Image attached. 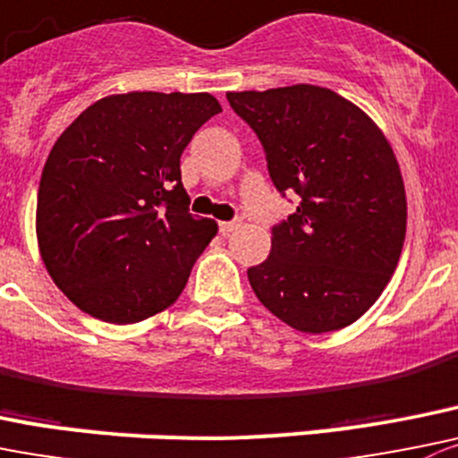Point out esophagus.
Returning <instances> with one entry per match:
<instances>
[{"mask_svg":"<svg viewBox=\"0 0 458 458\" xmlns=\"http://www.w3.org/2000/svg\"><path fill=\"white\" fill-rule=\"evenodd\" d=\"M237 228H239V221H221L219 224L221 234H230V233H234Z\"/></svg>","mask_w":458,"mask_h":458,"instance_id":"obj_1","label":"esophagus"}]
</instances>
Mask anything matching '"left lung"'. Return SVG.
<instances>
[{"label": "left lung", "instance_id": "obj_1", "mask_svg": "<svg viewBox=\"0 0 458 458\" xmlns=\"http://www.w3.org/2000/svg\"><path fill=\"white\" fill-rule=\"evenodd\" d=\"M261 140L268 174L300 206L248 268L261 304L301 333L349 327L374 306L401 259L407 199L394 149L360 106L315 84L230 91Z\"/></svg>", "mask_w": 458, "mask_h": 458}]
</instances>
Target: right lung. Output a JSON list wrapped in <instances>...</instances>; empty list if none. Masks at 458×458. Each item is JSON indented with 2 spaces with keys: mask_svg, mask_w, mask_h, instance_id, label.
Listing matches in <instances>:
<instances>
[{
  "mask_svg": "<svg viewBox=\"0 0 458 458\" xmlns=\"http://www.w3.org/2000/svg\"><path fill=\"white\" fill-rule=\"evenodd\" d=\"M219 111L210 93H118L55 140L35 230L48 275L80 310L131 324L179 300L216 234L190 215L181 154Z\"/></svg>",
  "mask_w": 458,
  "mask_h": 458,
  "instance_id": "right-lung-1",
  "label": "right lung"
}]
</instances>
